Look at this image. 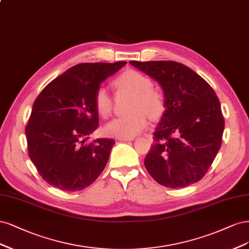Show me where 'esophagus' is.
<instances>
[{"label": "esophagus", "instance_id": "34e87169", "mask_svg": "<svg viewBox=\"0 0 249 249\" xmlns=\"http://www.w3.org/2000/svg\"><path fill=\"white\" fill-rule=\"evenodd\" d=\"M118 140L121 142H131L134 140V138H119Z\"/></svg>", "mask_w": 249, "mask_h": 249}]
</instances>
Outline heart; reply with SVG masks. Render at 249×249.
Segmentation results:
<instances>
[{"label": "heart", "instance_id": "obj_1", "mask_svg": "<svg viewBox=\"0 0 249 249\" xmlns=\"http://www.w3.org/2000/svg\"><path fill=\"white\" fill-rule=\"evenodd\" d=\"M117 89L132 94L129 115L113 119L106 127L104 132L113 138H133L141 133L148 125L146 114L152 118L161 117L166 107L164 94L152 87L151 79L135 70H128L120 74L114 82ZM95 107L97 113L107 118L111 113V97L104 87L95 92Z\"/></svg>", "mask_w": 249, "mask_h": 249}]
</instances>
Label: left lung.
<instances>
[{
	"mask_svg": "<svg viewBox=\"0 0 249 249\" xmlns=\"http://www.w3.org/2000/svg\"><path fill=\"white\" fill-rule=\"evenodd\" d=\"M160 85L166 107L154 132L145 166L170 188L196 183L221 146L224 120L220 102L203 77L175 61H130Z\"/></svg>",
	"mask_w": 249,
	"mask_h": 249,
	"instance_id": "8db88e82",
	"label": "left lung"
}]
</instances>
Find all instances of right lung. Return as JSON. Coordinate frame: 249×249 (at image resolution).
I'll return each instance as SVG.
<instances>
[{"label":"right lung","mask_w":249,"mask_h":249,"mask_svg":"<svg viewBox=\"0 0 249 249\" xmlns=\"http://www.w3.org/2000/svg\"><path fill=\"white\" fill-rule=\"evenodd\" d=\"M126 62L83 63L47 85L36 98L26 127L29 156L50 185L85 189L106 167L114 140L85 143L97 129L95 92Z\"/></svg>","instance_id":"obj_1"}]
</instances>
